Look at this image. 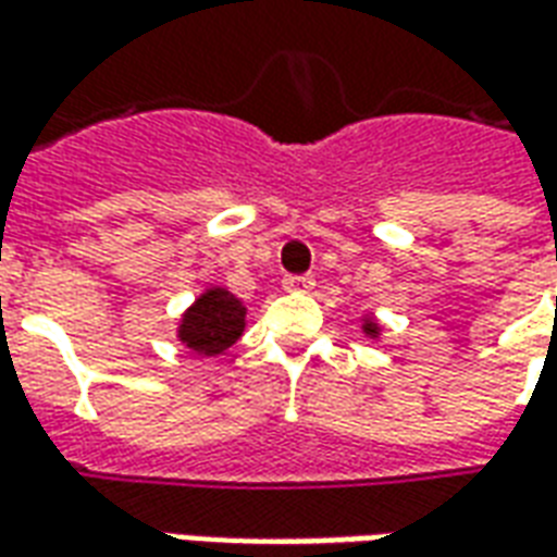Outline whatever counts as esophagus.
I'll return each mask as SVG.
<instances>
[{
  "label": "esophagus",
  "instance_id": "1",
  "mask_svg": "<svg viewBox=\"0 0 557 557\" xmlns=\"http://www.w3.org/2000/svg\"><path fill=\"white\" fill-rule=\"evenodd\" d=\"M283 289L286 292H310L313 289V277H307V274H301V277H286L283 280Z\"/></svg>",
  "mask_w": 557,
  "mask_h": 557
}]
</instances>
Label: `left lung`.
Returning a JSON list of instances; mask_svg holds the SVG:
<instances>
[{
    "label": "left lung",
    "instance_id": "obj_1",
    "mask_svg": "<svg viewBox=\"0 0 557 557\" xmlns=\"http://www.w3.org/2000/svg\"><path fill=\"white\" fill-rule=\"evenodd\" d=\"M379 331H382L379 322H375L373 315H367V319H363V334H367V337H379Z\"/></svg>",
    "mask_w": 557,
    "mask_h": 557
}]
</instances>
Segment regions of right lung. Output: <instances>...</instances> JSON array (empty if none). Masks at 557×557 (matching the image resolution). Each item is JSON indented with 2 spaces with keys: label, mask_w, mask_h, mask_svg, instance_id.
Listing matches in <instances>:
<instances>
[{
  "label": "right lung",
  "mask_w": 557,
  "mask_h": 557,
  "mask_svg": "<svg viewBox=\"0 0 557 557\" xmlns=\"http://www.w3.org/2000/svg\"><path fill=\"white\" fill-rule=\"evenodd\" d=\"M244 315L247 307L232 292L211 286L184 310L178 322V339L196 355L214 358L242 337Z\"/></svg>",
  "instance_id": "right-lung-1"
}]
</instances>
